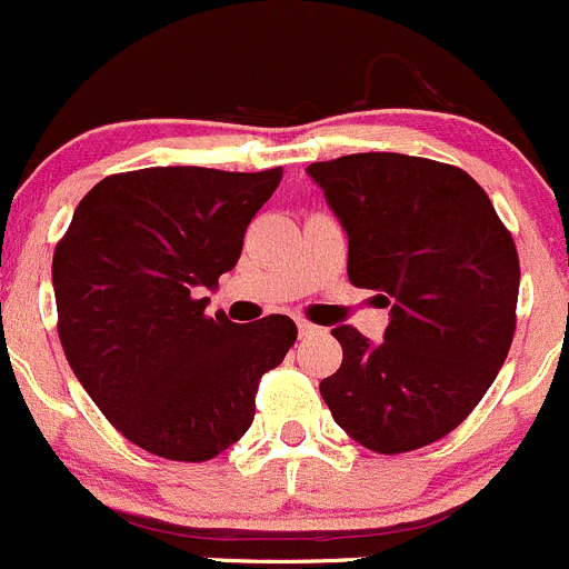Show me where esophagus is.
Returning a JSON list of instances; mask_svg holds the SVG:
<instances>
[{
  "mask_svg": "<svg viewBox=\"0 0 569 569\" xmlns=\"http://www.w3.org/2000/svg\"><path fill=\"white\" fill-rule=\"evenodd\" d=\"M298 337H312V335H318V326L315 323H309V320H298Z\"/></svg>",
  "mask_w": 569,
  "mask_h": 569,
  "instance_id": "esophagus-1",
  "label": "esophagus"
}]
</instances>
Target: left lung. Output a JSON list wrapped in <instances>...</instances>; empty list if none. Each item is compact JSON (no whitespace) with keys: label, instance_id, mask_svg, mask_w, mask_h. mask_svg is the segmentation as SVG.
I'll return each instance as SVG.
<instances>
[{"label":"left lung","instance_id":"obj_1","mask_svg":"<svg viewBox=\"0 0 569 569\" xmlns=\"http://www.w3.org/2000/svg\"><path fill=\"white\" fill-rule=\"evenodd\" d=\"M348 234V279L381 290L385 340L351 326L320 381L359 446L407 453L451 435L498 376L515 337L520 262L481 184L423 157L365 151L307 168Z\"/></svg>","mask_w":569,"mask_h":569}]
</instances>
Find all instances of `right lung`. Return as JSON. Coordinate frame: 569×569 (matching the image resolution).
<instances>
[{"mask_svg": "<svg viewBox=\"0 0 569 569\" xmlns=\"http://www.w3.org/2000/svg\"><path fill=\"white\" fill-rule=\"evenodd\" d=\"M282 182L168 166L116 173L80 201L54 249L58 331L107 420L143 451L207 462L254 420L262 373L296 342L287 315L207 318L204 290L238 266L243 234Z\"/></svg>", "mask_w": 569, "mask_h": 569, "instance_id": "right-lung-1", "label": "right lung"}]
</instances>
